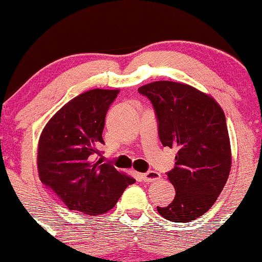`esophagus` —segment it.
I'll list each match as a JSON object with an SVG mask.
<instances>
[{
  "instance_id": "34e87169",
  "label": "esophagus",
  "mask_w": 262,
  "mask_h": 262,
  "mask_svg": "<svg viewBox=\"0 0 262 262\" xmlns=\"http://www.w3.org/2000/svg\"><path fill=\"white\" fill-rule=\"evenodd\" d=\"M141 179L146 182H152V181H156V180L160 179V173L156 172V171H148V172H145L141 175Z\"/></svg>"
}]
</instances>
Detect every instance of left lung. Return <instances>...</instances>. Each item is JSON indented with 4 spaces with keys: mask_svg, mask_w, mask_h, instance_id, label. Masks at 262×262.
<instances>
[{
    "mask_svg": "<svg viewBox=\"0 0 262 262\" xmlns=\"http://www.w3.org/2000/svg\"><path fill=\"white\" fill-rule=\"evenodd\" d=\"M138 91L152 103L162 145L179 149L175 167L167 172L175 198L158 212L167 221L188 223L214 204L229 177L224 112L214 98L186 83L156 81Z\"/></svg>",
    "mask_w": 262,
    "mask_h": 262,
    "instance_id": "obj_1",
    "label": "left lung"
}]
</instances>
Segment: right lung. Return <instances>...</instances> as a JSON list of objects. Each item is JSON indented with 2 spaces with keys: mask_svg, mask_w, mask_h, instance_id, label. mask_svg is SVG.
Returning a JSON list of instances; mask_svg holds the SVG:
<instances>
[{
  "mask_svg": "<svg viewBox=\"0 0 262 262\" xmlns=\"http://www.w3.org/2000/svg\"><path fill=\"white\" fill-rule=\"evenodd\" d=\"M118 93L96 89L76 96L54 114L39 138V179L70 210L103 214L135 182L98 159L107 111Z\"/></svg>",
  "mask_w": 262,
  "mask_h": 262,
  "instance_id": "add662e5",
  "label": "right lung"
}]
</instances>
